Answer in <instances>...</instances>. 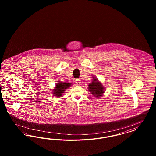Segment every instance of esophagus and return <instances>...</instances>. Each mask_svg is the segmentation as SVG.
Segmentation results:
<instances>
[{
	"label": "esophagus",
	"mask_w": 156,
	"mask_h": 156,
	"mask_svg": "<svg viewBox=\"0 0 156 156\" xmlns=\"http://www.w3.org/2000/svg\"><path fill=\"white\" fill-rule=\"evenodd\" d=\"M81 80L80 79H79V78H78V79H76L75 80V83H76V85H80V84H81Z\"/></svg>",
	"instance_id": "esophagus-1"
}]
</instances>
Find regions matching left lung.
<instances>
[{"label": "left lung", "instance_id": "obj_1", "mask_svg": "<svg viewBox=\"0 0 156 156\" xmlns=\"http://www.w3.org/2000/svg\"><path fill=\"white\" fill-rule=\"evenodd\" d=\"M89 91L95 97H100L103 95L105 92V88L102 83L99 81L96 77H94L92 81L89 83L88 85Z\"/></svg>", "mask_w": 156, "mask_h": 156}]
</instances>
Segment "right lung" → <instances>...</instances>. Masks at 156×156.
I'll return each instance as SVG.
<instances>
[{"label":"right lung","instance_id":"obj_1","mask_svg":"<svg viewBox=\"0 0 156 156\" xmlns=\"http://www.w3.org/2000/svg\"><path fill=\"white\" fill-rule=\"evenodd\" d=\"M71 85V83H66L59 82L56 84V87L53 89L52 93L54 97H60L62 96V94L65 92V90Z\"/></svg>","mask_w":156,"mask_h":156}]
</instances>
